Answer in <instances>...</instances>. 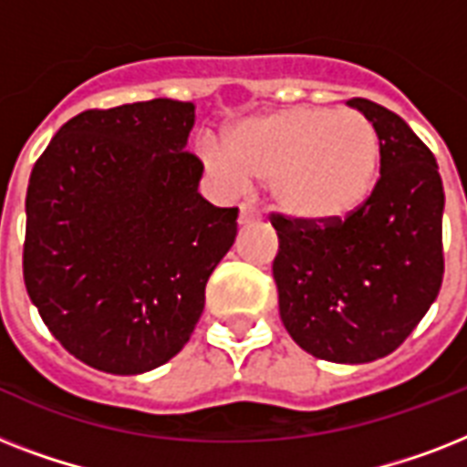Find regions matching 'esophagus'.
I'll return each instance as SVG.
<instances>
[{
  "instance_id": "obj_1",
  "label": "esophagus",
  "mask_w": 467,
  "mask_h": 467,
  "mask_svg": "<svg viewBox=\"0 0 467 467\" xmlns=\"http://www.w3.org/2000/svg\"><path fill=\"white\" fill-rule=\"evenodd\" d=\"M254 220H259V213L254 211V205L242 203L240 205V218H237V223H240V225H249V223H254Z\"/></svg>"
}]
</instances>
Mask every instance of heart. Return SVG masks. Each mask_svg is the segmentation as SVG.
<instances>
[{
  "instance_id": "b5f03b06",
  "label": "heart",
  "mask_w": 467,
  "mask_h": 467,
  "mask_svg": "<svg viewBox=\"0 0 467 467\" xmlns=\"http://www.w3.org/2000/svg\"><path fill=\"white\" fill-rule=\"evenodd\" d=\"M203 161L227 189L271 183L285 218L307 225L341 223L368 203L380 179V135L363 113L291 106L242 120L225 152L203 148Z\"/></svg>"
}]
</instances>
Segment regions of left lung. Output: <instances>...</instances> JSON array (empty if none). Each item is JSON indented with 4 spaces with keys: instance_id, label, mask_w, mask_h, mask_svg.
I'll list each match as a JSON object with an SVG mask.
<instances>
[{
    "instance_id": "left-lung-1",
    "label": "left lung",
    "mask_w": 467,
    "mask_h": 467,
    "mask_svg": "<svg viewBox=\"0 0 467 467\" xmlns=\"http://www.w3.org/2000/svg\"><path fill=\"white\" fill-rule=\"evenodd\" d=\"M380 135V179L351 218L307 225L274 213L278 312L293 341L334 363L392 354L443 278V183L431 150L398 113L351 99Z\"/></svg>"
}]
</instances>
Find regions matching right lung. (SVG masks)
I'll return each instance as SVG.
<instances>
[{
    "instance_id": "add662e5",
    "label": "right lung",
    "mask_w": 467,
    "mask_h": 467,
    "mask_svg": "<svg viewBox=\"0 0 467 467\" xmlns=\"http://www.w3.org/2000/svg\"><path fill=\"white\" fill-rule=\"evenodd\" d=\"M196 106L91 109L55 133L26 193L24 281L53 337L91 368L152 370L189 341L237 208L198 193Z\"/></svg>"
}]
</instances>
